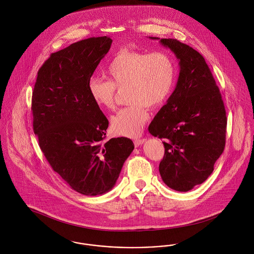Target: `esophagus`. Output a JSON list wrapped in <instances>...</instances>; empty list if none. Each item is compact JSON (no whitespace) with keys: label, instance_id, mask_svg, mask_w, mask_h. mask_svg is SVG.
<instances>
[{"label":"esophagus","instance_id":"esophagus-1","mask_svg":"<svg viewBox=\"0 0 254 254\" xmlns=\"http://www.w3.org/2000/svg\"><path fill=\"white\" fill-rule=\"evenodd\" d=\"M144 142H145L144 139H135L134 140V145H135V147H138V146L143 145Z\"/></svg>","mask_w":254,"mask_h":254}]
</instances>
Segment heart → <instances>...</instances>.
<instances>
[{
    "label": "heart",
    "mask_w": 254,
    "mask_h": 254,
    "mask_svg": "<svg viewBox=\"0 0 254 254\" xmlns=\"http://www.w3.org/2000/svg\"><path fill=\"white\" fill-rule=\"evenodd\" d=\"M109 80L92 77L87 89L99 109L112 110L117 89L127 91L130 105L111 118L112 131L122 136L139 135L149 119L147 108H161L169 99L176 81V65L166 52L147 53L121 49L110 62Z\"/></svg>",
    "instance_id": "b5f03b06"
}]
</instances>
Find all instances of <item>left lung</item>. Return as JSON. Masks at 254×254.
Returning a JSON list of instances; mask_svg holds the SVG:
<instances>
[{
  "label": "left lung",
  "instance_id": "8db88e82",
  "mask_svg": "<svg viewBox=\"0 0 254 254\" xmlns=\"http://www.w3.org/2000/svg\"><path fill=\"white\" fill-rule=\"evenodd\" d=\"M179 61L174 91L148 127L165 139V156L159 165L164 183L174 190L189 191L207 179L226 144L227 116L220 90L204 57L175 39H159Z\"/></svg>",
  "mask_w": 254,
  "mask_h": 254
}]
</instances>
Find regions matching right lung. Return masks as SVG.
Segmentation results:
<instances>
[{"label": "right lung", "instance_id": "add662e5", "mask_svg": "<svg viewBox=\"0 0 254 254\" xmlns=\"http://www.w3.org/2000/svg\"><path fill=\"white\" fill-rule=\"evenodd\" d=\"M111 44L110 37H93L52 53L32 93L33 130L44 155L72 190L87 196L111 190L134 149L126 137L104 141L109 121L87 89Z\"/></svg>", "mask_w": 254, "mask_h": 254}]
</instances>
